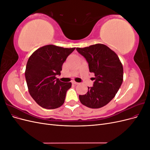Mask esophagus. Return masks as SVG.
<instances>
[{
	"instance_id": "obj_1",
	"label": "esophagus",
	"mask_w": 150,
	"mask_h": 150,
	"mask_svg": "<svg viewBox=\"0 0 150 150\" xmlns=\"http://www.w3.org/2000/svg\"><path fill=\"white\" fill-rule=\"evenodd\" d=\"M72 83L73 84H79L78 83L76 82V81H72Z\"/></svg>"
}]
</instances>
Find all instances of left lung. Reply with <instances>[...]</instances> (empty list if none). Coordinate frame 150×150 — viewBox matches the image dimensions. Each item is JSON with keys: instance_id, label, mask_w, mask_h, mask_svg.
<instances>
[{"instance_id": "8db88e82", "label": "left lung", "mask_w": 150, "mask_h": 150, "mask_svg": "<svg viewBox=\"0 0 150 150\" xmlns=\"http://www.w3.org/2000/svg\"><path fill=\"white\" fill-rule=\"evenodd\" d=\"M76 50L86 58L89 71L95 76L93 86L88 87L85 94L79 96L80 102L90 108H102L114 98L122 83V63L115 52L103 44Z\"/></svg>"}]
</instances>
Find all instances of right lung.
<instances>
[{
  "instance_id": "1",
  "label": "right lung",
  "mask_w": 150,
  "mask_h": 150,
  "mask_svg": "<svg viewBox=\"0 0 150 150\" xmlns=\"http://www.w3.org/2000/svg\"><path fill=\"white\" fill-rule=\"evenodd\" d=\"M76 47L64 48L49 44L35 51L27 62L25 76L29 94L40 106L52 110L64 103L71 83H63L61 74L63 63Z\"/></svg>"
}]
</instances>
